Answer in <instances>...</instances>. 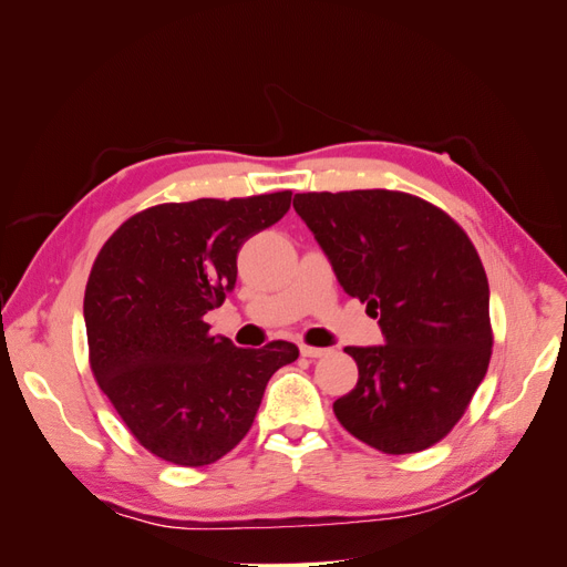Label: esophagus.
<instances>
[{
    "instance_id": "esophagus-1",
    "label": "esophagus",
    "mask_w": 567,
    "mask_h": 567,
    "mask_svg": "<svg viewBox=\"0 0 567 567\" xmlns=\"http://www.w3.org/2000/svg\"><path fill=\"white\" fill-rule=\"evenodd\" d=\"M300 354L302 357H310V359H317V357L329 354V350H326V348H312V346H300Z\"/></svg>"
}]
</instances>
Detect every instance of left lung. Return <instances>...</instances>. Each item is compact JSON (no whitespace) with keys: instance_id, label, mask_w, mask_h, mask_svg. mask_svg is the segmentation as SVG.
Segmentation results:
<instances>
[{"instance_id":"8db88e82","label":"left lung","mask_w":567,"mask_h":567,"mask_svg":"<svg viewBox=\"0 0 567 567\" xmlns=\"http://www.w3.org/2000/svg\"><path fill=\"white\" fill-rule=\"evenodd\" d=\"M293 208L385 338L346 348L359 381L333 402L336 419L385 454L433 447L471 404L492 354L489 286L471 238L435 205L385 188L296 194Z\"/></svg>"}]
</instances>
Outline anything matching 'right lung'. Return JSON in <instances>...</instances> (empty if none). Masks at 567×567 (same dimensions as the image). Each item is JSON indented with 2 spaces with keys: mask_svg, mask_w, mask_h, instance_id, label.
Wrapping results in <instances>:
<instances>
[{
  "mask_svg": "<svg viewBox=\"0 0 567 567\" xmlns=\"http://www.w3.org/2000/svg\"><path fill=\"white\" fill-rule=\"evenodd\" d=\"M290 192L163 203L136 213L96 255L84 290L92 373L142 447L208 466L246 437L293 342L262 350L210 336L203 321L236 286V257L277 225Z\"/></svg>",
  "mask_w": 567,
  "mask_h": 567,
  "instance_id": "add662e5",
  "label": "right lung"
}]
</instances>
